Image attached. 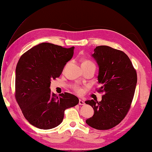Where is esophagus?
Returning <instances> with one entry per match:
<instances>
[{
	"label": "esophagus",
	"instance_id": "34e87169",
	"mask_svg": "<svg viewBox=\"0 0 152 152\" xmlns=\"http://www.w3.org/2000/svg\"><path fill=\"white\" fill-rule=\"evenodd\" d=\"M79 104L80 105H84V104H85V103H84V102L83 100L81 99H79Z\"/></svg>",
	"mask_w": 152,
	"mask_h": 152
}]
</instances>
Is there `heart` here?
Wrapping results in <instances>:
<instances>
[{
    "mask_svg": "<svg viewBox=\"0 0 152 152\" xmlns=\"http://www.w3.org/2000/svg\"><path fill=\"white\" fill-rule=\"evenodd\" d=\"M92 64H93V63L91 62V61L85 60V61H84L83 62H82V65H92ZM73 89H74L77 92V93H81L82 91L80 87L79 86H77V85L73 86Z\"/></svg>",
    "mask_w": 152,
    "mask_h": 152,
    "instance_id": "1",
    "label": "heart"
}]
</instances>
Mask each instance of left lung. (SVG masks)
<instances>
[{
  "mask_svg": "<svg viewBox=\"0 0 152 152\" xmlns=\"http://www.w3.org/2000/svg\"><path fill=\"white\" fill-rule=\"evenodd\" d=\"M99 66L97 90L103 93L101 102L85 103L94 109L86 123L98 130L110 129L118 125L130 108L137 84V73L127 55L107 45L97 46L92 54Z\"/></svg>",
  "mask_w": 152,
  "mask_h": 152,
  "instance_id": "8db88e82",
  "label": "left lung"
}]
</instances>
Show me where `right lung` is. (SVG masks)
I'll list each match as a JSON object with an SVG mask.
<instances>
[{
  "mask_svg": "<svg viewBox=\"0 0 152 152\" xmlns=\"http://www.w3.org/2000/svg\"><path fill=\"white\" fill-rule=\"evenodd\" d=\"M74 47L41 43L22 55L16 68L15 97L25 118L35 127L50 129L60 124L65 110L79 103L68 93L50 92L51 79L61 74L73 57Z\"/></svg>",
  "mask_w": 152,
  "mask_h": 152,
  "instance_id": "1",
  "label": "right lung"
}]
</instances>
